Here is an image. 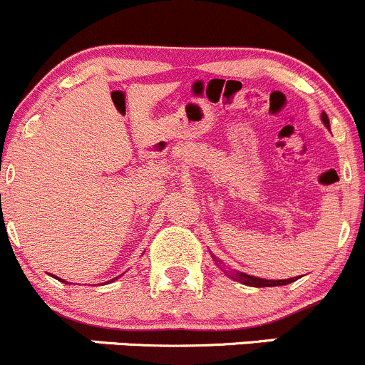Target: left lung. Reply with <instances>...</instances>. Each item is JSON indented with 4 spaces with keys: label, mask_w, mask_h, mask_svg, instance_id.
<instances>
[{
    "label": "left lung",
    "mask_w": 365,
    "mask_h": 365,
    "mask_svg": "<svg viewBox=\"0 0 365 365\" xmlns=\"http://www.w3.org/2000/svg\"><path fill=\"white\" fill-rule=\"evenodd\" d=\"M322 121L325 123L327 128H330V121H329V116H327V113H322ZM215 259V257H213ZM215 263L219 264V261L215 259ZM226 272V270H224ZM230 275L233 281H238L242 282V284H247V286H252V288H272V286H284V284H289V282L297 281L295 277L292 279H281V281H270V279H259V277H254V275H247V274H242V272H233V274H227Z\"/></svg>",
    "instance_id": "8db88e82"
}]
</instances>
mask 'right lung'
<instances>
[{"mask_svg":"<svg viewBox=\"0 0 365 365\" xmlns=\"http://www.w3.org/2000/svg\"><path fill=\"white\" fill-rule=\"evenodd\" d=\"M56 279H58V277H56ZM60 281H61V282H65V281H63V279H60Z\"/></svg>","mask_w":365,"mask_h":365,"instance_id":"add662e5","label":"right lung"}]
</instances>
